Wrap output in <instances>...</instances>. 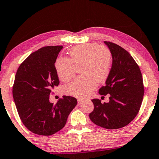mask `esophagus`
<instances>
[{
    "label": "esophagus",
    "instance_id": "esophagus-1",
    "mask_svg": "<svg viewBox=\"0 0 159 159\" xmlns=\"http://www.w3.org/2000/svg\"><path fill=\"white\" fill-rule=\"evenodd\" d=\"M77 101H78V103H79V104L82 103V102L84 101H83V100H82V99H78Z\"/></svg>",
    "mask_w": 159,
    "mask_h": 159
}]
</instances>
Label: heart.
Returning <instances> with one entry per match:
<instances>
[{"mask_svg": "<svg viewBox=\"0 0 159 159\" xmlns=\"http://www.w3.org/2000/svg\"><path fill=\"white\" fill-rule=\"evenodd\" d=\"M70 58L60 57L56 61V70L59 79L67 82L74 76L80 66L82 74L66 85L64 93L67 95L84 98L96 87L97 81L103 82L110 73L112 55L107 47L96 43H87L72 48Z\"/></svg>", "mask_w": 159, "mask_h": 159, "instance_id": "obj_1", "label": "heart"}]
</instances>
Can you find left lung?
<instances>
[{"label": "left lung", "instance_id": "1", "mask_svg": "<svg viewBox=\"0 0 159 159\" xmlns=\"http://www.w3.org/2000/svg\"><path fill=\"white\" fill-rule=\"evenodd\" d=\"M104 43L112 54V65L99 93L110 94V101L102 103L99 99L91 100L94 109L89 118L101 127L118 129L130 123L140 110L144 91L143 76L126 50L111 42Z\"/></svg>", "mask_w": 159, "mask_h": 159}]
</instances>
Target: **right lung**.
Masks as SVG:
<instances>
[{
  "label": "right lung",
  "instance_id": "obj_1",
  "mask_svg": "<svg viewBox=\"0 0 159 159\" xmlns=\"http://www.w3.org/2000/svg\"><path fill=\"white\" fill-rule=\"evenodd\" d=\"M63 46H47L30 54L16 71L13 98L22 123L30 131L51 135L65 126L77 104V99L63 96L56 104L49 94L59 84L55 62Z\"/></svg>",
  "mask_w": 159,
  "mask_h": 159
}]
</instances>
